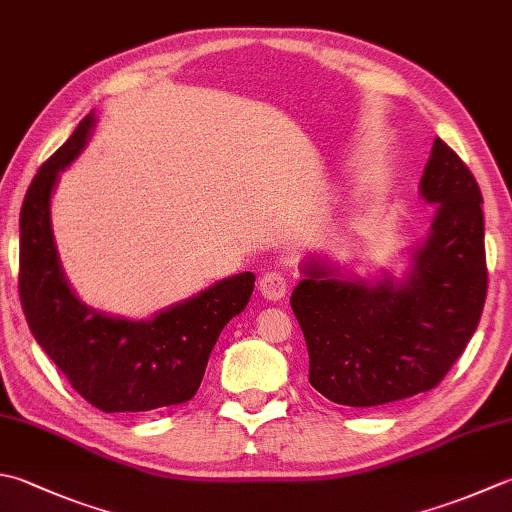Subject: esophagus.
Segmentation results:
<instances>
[{
    "label": "esophagus",
    "mask_w": 512,
    "mask_h": 512,
    "mask_svg": "<svg viewBox=\"0 0 512 512\" xmlns=\"http://www.w3.org/2000/svg\"><path fill=\"white\" fill-rule=\"evenodd\" d=\"M257 286H259V293H262V297L268 299V302H277V299L286 297L288 293L286 277L282 273H277V270H270V273L262 275Z\"/></svg>",
    "instance_id": "1"
}]
</instances>
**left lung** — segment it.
<instances>
[{
    "label": "left lung",
    "instance_id": "obj_1",
    "mask_svg": "<svg viewBox=\"0 0 512 512\" xmlns=\"http://www.w3.org/2000/svg\"><path fill=\"white\" fill-rule=\"evenodd\" d=\"M419 190L437 210L402 282L339 277L324 259L302 266L290 306L308 346V382L330 402L370 408L426 393L477 330L488 290L482 190L439 137Z\"/></svg>",
    "mask_w": 512,
    "mask_h": 512
}]
</instances>
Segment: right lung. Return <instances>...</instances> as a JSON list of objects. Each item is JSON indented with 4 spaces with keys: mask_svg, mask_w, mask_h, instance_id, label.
<instances>
[{
    "mask_svg": "<svg viewBox=\"0 0 512 512\" xmlns=\"http://www.w3.org/2000/svg\"><path fill=\"white\" fill-rule=\"evenodd\" d=\"M95 115L50 155L30 182L19 215V299L30 333L79 395L104 413H144L193 399L219 333L246 308L253 273H239L148 322L110 317L79 302L59 262L50 195L82 153Z\"/></svg>",
    "mask_w": 512,
    "mask_h": 512,
    "instance_id": "obj_1",
    "label": "right lung"
}]
</instances>
